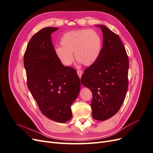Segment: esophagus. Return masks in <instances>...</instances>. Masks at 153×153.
<instances>
[{"mask_svg": "<svg viewBox=\"0 0 153 153\" xmlns=\"http://www.w3.org/2000/svg\"><path fill=\"white\" fill-rule=\"evenodd\" d=\"M77 74L78 76H79L80 78L82 77V71H80V70H77Z\"/></svg>", "mask_w": 153, "mask_h": 153, "instance_id": "esophagus-1", "label": "esophagus"}]
</instances>
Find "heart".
<instances>
[{
  "mask_svg": "<svg viewBox=\"0 0 153 153\" xmlns=\"http://www.w3.org/2000/svg\"><path fill=\"white\" fill-rule=\"evenodd\" d=\"M61 47H57L54 52L64 66H70L73 55L78 64L86 66L93 65L100 57L102 50V38L94 30L78 29L66 32L61 38Z\"/></svg>",
  "mask_w": 153,
  "mask_h": 153,
  "instance_id": "b5f03b06",
  "label": "heart"
}]
</instances>
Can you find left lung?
I'll list each match as a JSON object with an SVG mask.
<instances>
[{
    "instance_id": "8db88e82",
    "label": "left lung",
    "mask_w": 153,
    "mask_h": 153,
    "mask_svg": "<svg viewBox=\"0 0 153 153\" xmlns=\"http://www.w3.org/2000/svg\"><path fill=\"white\" fill-rule=\"evenodd\" d=\"M96 27L103 32L102 50L96 62L84 71L81 82L92 93V117L101 121L114 116L125 99L129 60L119 36L105 25Z\"/></svg>"
}]
</instances>
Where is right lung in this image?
<instances>
[{
    "label": "right lung",
    "mask_w": 153,
    "mask_h": 153,
    "mask_svg": "<svg viewBox=\"0 0 153 153\" xmlns=\"http://www.w3.org/2000/svg\"><path fill=\"white\" fill-rule=\"evenodd\" d=\"M45 27L30 39L24 54L27 86L43 115L63 123L72 117L71 106L79 94L80 80L75 69L65 67L56 57L51 34Z\"/></svg>",
    "instance_id": "right-lung-1"
}]
</instances>
